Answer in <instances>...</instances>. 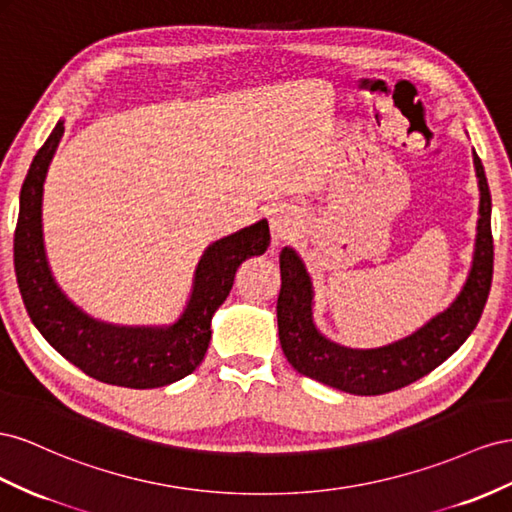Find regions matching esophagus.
Returning <instances> with one entry per match:
<instances>
[{
    "instance_id": "esophagus-1",
    "label": "esophagus",
    "mask_w": 512,
    "mask_h": 512,
    "mask_svg": "<svg viewBox=\"0 0 512 512\" xmlns=\"http://www.w3.org/2000/svg\"><path fill=\"white\" fill-rule=\"evenodd\" d=\"M270 233H272V244L279 246L281 242L289 240L291 233H294V218L287 210H274L270 216Z\"/></svg>"
}]
</instances>
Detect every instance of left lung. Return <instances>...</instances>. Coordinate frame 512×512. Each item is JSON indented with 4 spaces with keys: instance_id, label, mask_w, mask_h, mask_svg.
Instances as JSON below:
<instances>
[{
    "instance_id": "8db88e82",
    "label": "left lung",
    "mask_w": 512,
    "mask_h": 512,
    "mask_svg": "<svg viewBox=\"0 0 512 512\" xmlns=\"http://www.w3.org/2000/svg\"><path fill=\"white\" fill-rule=\"evenodd\" d=\"M474 167L480 188V218L472 270L448 309L401 341L375 349H352L328 341L313 324L311 276L294 248H283L276 319L283 354L291 367L319 384L371 397L416 382L457 352L483 315L493 279L491 193L476 152Z\"/></svg>"
}]
</instances>
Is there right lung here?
Masks as SVG:
<instances>
[{
	"instance_id": "right-lung-1",
	"label": "right lung",
	"mask_w": 512,
	"mask_h": 512,
	"mask_svg": "<svg viewBox=\"0 0 512 512\" xmlns=\"http://www.w3.org/2000/svg\"><path fill=\"white\" fill-rule=\"evenodd\" d=\"M64 135L60 120L34 156L19 199L14 272L29 319L68 362L98 382L158 388L193 373L208 352L212 315L229 296L233 276L248 257L270 246L268 221L244 227L206 248L195 270L193 294L180 319L165 328L111 326L85 315L57 287L42 242V184Z\"/></svg>"
}]
</instances>
